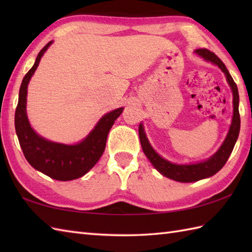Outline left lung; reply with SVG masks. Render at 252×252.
Segmentation results:
<instances>
[{"mask_svg":"<svg viewBox=\"0 0 252 252\" xmlns=\"http://www.w3.org/2000/svg\"><path fill=\"white\" fill-rule=\"evenodd\" d=\"M195 53L197 55L202 57L205 61L215 63V65H217L221 69L224 74H225L227 82L233 92L234 114L232 125L229 126L225 141L223 142L221 147L219 148V151L213 155V156L207 159L206 161L202 162L192 164L172 163L168 161V160L163 159L161 156H159V155L155 152V149L152 147V145L147 140L142 123L140 125V127H138V134H140V141L143 152L149 159V161L153 163L154 167L162 175L167 176V178L171 180L182 182V183H189V182H196L206 178H210V176L215 175L217 172H219V171L224 167V164L226 163L229 155L232 154L240 130V116L238 110L239 95L236 83L234 82V80L231 74H229L225 65H224L223 62L215 54V53H212L207 49H198L195 51Z\"/></svg>","mask_w":252,"mask_h":252,"instance_id":"8db88e82","label":"left lung"}]
</instances>
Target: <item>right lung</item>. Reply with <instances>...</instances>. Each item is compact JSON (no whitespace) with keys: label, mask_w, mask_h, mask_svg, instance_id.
Listing matches in <instances>:
<instances>
[{"label":"right lung","mask_w":252,"mask_h":252,"mask_svg":"<svg viewBox=\"0 0 252 252\" xmlns=\"http://www.w3.org/2000/svg\"><path fill=\"white\" fill-rule=\"evenodd\" d=\"M52 42H49L36 56L34 65L26 73L19 90L18 104L15 111V129L23 153L32 167L57 181H71L81 178L92 169L103 155L107 136L115 120L123 108H118L100 118L90 134L78 144L65 145L45 140L32 129L27 117V89L36 70L41 57Z\"/></svg>","instance_id":"right-lung-1"}]
</instances>
